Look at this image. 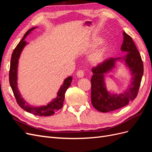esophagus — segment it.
<instances>
[{"instance_id": "obj_1", "label": "esophagus", "mask_w": 152, "mask_h": 152, "mask_svg": "<svg viewBox=\"0 0 152 152\" xmlns=\"http://www.w3.org/2000/svg\"><path fill=\"white\" fill-rule=\"evenodd\" d=\"M77 76L79 78H82L84 76V71L82 70H78L77 72Z\"/></svg>"}]
</instances>
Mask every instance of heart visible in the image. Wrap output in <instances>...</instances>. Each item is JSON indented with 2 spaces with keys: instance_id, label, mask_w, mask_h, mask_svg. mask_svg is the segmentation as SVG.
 Listing matches in <instances>:
<instances>
[{
  "instance_id": "heart-1",
  "label": "heart",
  "mask_w": 152,
  "mask_h": 152,
  "mask_svg": "<svg viewBox=\"0 0 152 152\" xmlns=\"http://www.w3.org/2000/svg\"><path fill=\"white\" fill-rule=\"evenodd\" d=\"M99 39H95L92 45L95 46L97 44H98L99 42ZM105 52H106V48L104 47L100 48L99 49L96 50L95 51L92 53L89 56V59L91 63L94 64V65H97L100 63H102L104 59L105 56Z\"/></svg>"
}]
</instances>
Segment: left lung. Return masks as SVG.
I'll return each mask as SVG.
<instances>
[{"label": "left lung", "mask_w": 152, "mask_h": 152, "mask_svg": "<svg viewBox=\"0 0 152 152\" xmlns=\"http://www.w3.org/2000/svg\"><path fill=\"white\" fill-rule=\"evenodd\" d=\"M124 41L121 50L127 52L125 57L109 58L92 68L93 75L91 78V103L101 112H109L125 107L134 100L138 93L143 75V63L140 54L131 37L124 31ZM123 58L132 71L133 76L131 85L123 94H111L107 91L104 80V74L114 67L115 62Z\"/></svg>", "instance_id": "left-lung-1"}]
</instances>
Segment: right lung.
I'll return each instance as SVG.
<instances>
[{
	"instance_id": "right-lung-1",
	"label": "right lung",
	"mask_w": 152,
	"mask_h": 152,
	"mask_svg": "<svg viewBox=\"0 0 152 152\" xmlns=\"http://www.w3.org/2000/svg\"><path fill=\"white\" fill-rule=\"evenodd\" d=\"M36 28L37 27H34V28L27 31L19 44L16 45L15 49H14L11 59L9 79H10V84L14 95L15 96L16 102L22 109H23L27 112L31 113L37 116H50L52 115L55 112L58 111L59 109H61L63 107L65 93L68 87L71 85L72 77H69L64 80L63 84L61 86L60 89H59L58 91L57 97L54 98L51 102L46 106H43V107H31V106L29 105L23 99L17 87V68L18 59H19L23 49L24 48L25 45L26 44V42L25 40V39L30 33L31 31Z\"/></svg>"
}]
</instances>
